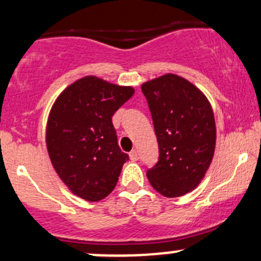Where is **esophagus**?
<instances>
[{
	"mask_svg": "<svg viewBox=\"0 0 261 261\" xmlns=\"http://www.w3.org/2000/svg\"><path fill=\"white\" fill-rule=\"evenodd\" d=\"M128 156H130V159L133 160V161H137L139 160V153H137L136 150H133L130 153H128Z\"/></svg>",
	"mask_w": 261,
	"mask_h": 261,
	"instance_id": "obj_1",
	"label": "esophagus"
}]
</instances>
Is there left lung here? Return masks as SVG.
<instances>
[{
	"mask_svg": "<svg viewBox=\"0 0 261 261\" xmlns=\"http://www.w3.org/2000/svg\"><path fill=\"white\" fill-rule=\"evenodd\" d=\"M159 142V161L147 171L151 186L168 198L199 185L216 148V121L204 94L185 78L166 74L142 84Z\"/></svg>",
	"mask_w": 261,
	"mask_h": 261,
	"instance_id": "8db88e82",
	"label": "left lung"
}]
</instances>
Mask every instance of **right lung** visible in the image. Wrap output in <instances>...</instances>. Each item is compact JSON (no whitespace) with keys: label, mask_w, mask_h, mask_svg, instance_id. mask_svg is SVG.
Returning <instances> with one entry per match:
<instances>
[{"label":"right lung","mask_w":261,"mask_h":261,"mask_svg":"<svg viewBox=\"0 0 261 261\" xmlns=\"http://www.w3.org/2000/svg\"><path fill=\"white\" fill-rule=\"evenodd\" d=\"M133 95L131 87L85 76L54 102L45 135L48 153L62 181L80 198L96 202L115 188L128 154L120 150L111 117Z\"/></svg>","instance_id":"add662e5"}]
</instances>
